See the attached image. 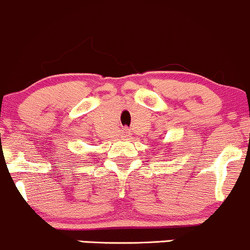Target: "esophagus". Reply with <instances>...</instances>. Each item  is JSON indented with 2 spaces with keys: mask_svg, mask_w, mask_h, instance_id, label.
I'll use <instances>...</instances> for the list:
<instances>
[{
  "mask_svg": "<svg viewBox=\"0 0 250 250\" xmlns=\"http://www.w3.org/2000/svg\"><path fill=\"white\" fill-rule=\"evenodd\" d=\"M122 136L123 138H128V136H129V131H128V129L122 130Z\"/></svg>",
  "mask_w": 250,
  "mask_h": 250,
  "instance_id": "34e87169",
  "label": "esophagus"
}]
</instances>
